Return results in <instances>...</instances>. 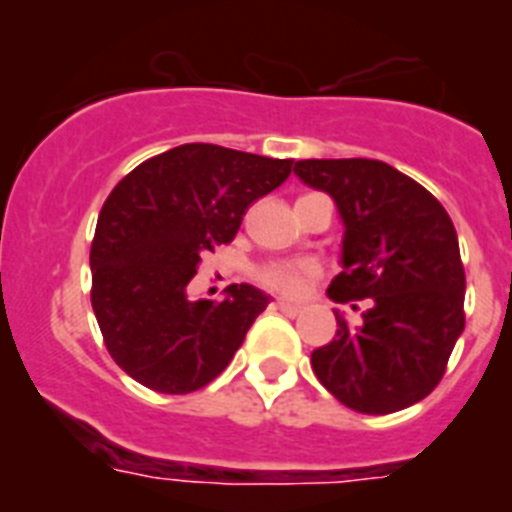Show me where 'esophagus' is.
Segmentation results:
<instances>
[{
	"instance_id": "obj_1",
	"label": "esophagus",
	"mask_w": 512,
	"mask_h": 512,
	"mask_svg": "<svg viewBox=\"0 0 512 512\" xmlns=\"http://www.w3.org/2000/svg\"><path fill=\"white\" fill-rule=\"evenodd\" d=\"M275 309H281L283 314H288V317H296V314L304 311V306L293 304V301H286V299H275Z\"/></svg>"
}]
</instances>
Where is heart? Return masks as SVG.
Returning a JSON list of instances; mask_svg holds the SVG:
<instances>
[{"label": "heart", "instance_id": "b5f03b06", "mask_svg": "<svg viewBox=\"0 0 512 512\" xmlns=\"http://www.w3.org/2000/svg\"><path fill=\"white\" fill-rule=\"evenodd\" d=\"M314 268L309 262H270L257 273L262 286L278 293H299L304 283L309 281Z\"/></svg>", "mask_w": 512, "mask_h": 512}]
</instances>
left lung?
Here are the masks:
<instances>
[{
    "instance_id": "left-lung-1",
    "label": "left lung",
    "mask_w": 512,
    "mask_h": 512,
    "mask_svg": "<svg viewBox=\"0 0 512 512\" xmlns=\"http://www.w3.org/2000/svg\"><path fill=\"white\" fill-rule=\"evenodd\" d=\"M293 172L330 193L345 224L337 304L368 301L361 324L337 317L311 353L322 386L363 415L420 402L446 373L464 332L466 275L451 216L420 182L379 159H304Z\"/></svg>"
}]
</instances>
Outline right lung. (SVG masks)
Wrapping results in <instances>:
<instances>
[{"mask_svg":"<svg viewBox=\"0 0 512 512\" xmlns=\"http://www.w3.org/2000/svg\"><path fill=\"white\" fill-rule=\"evenodd\" d=\"M293 159L182 144L128 172L97 219L92 309L123 371L159 394H190L231 363L268 296L229 286L190 301L201 257L239 231L244 213L291 175Z\"/></svg>","mask_w":512,"mask_h":512,"instance_id":"add662e5","label":"right lung"}]
</instances>
